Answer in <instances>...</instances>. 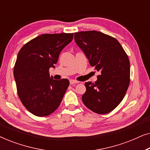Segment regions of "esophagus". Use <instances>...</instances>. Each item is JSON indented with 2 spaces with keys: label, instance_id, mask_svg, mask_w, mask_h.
Returning <instances> with one entry per match:
<instances>
[{
  "label": "esophagus",
  "instance_id": "34e87169",
  "mask_svg": "<svg viewBox=\"0 0 150 150\" xmlns=\"http://www.w3.org/2000/svg\"><path fill=\"white\" fill-rule=\"evenodd\" d=\"M69 83H70V85H74V84L79 83V81H75V80H70V81H69Z\"/></svg>",
  "mask_w": 150,
  "mask_h": 150
}]
</instances>
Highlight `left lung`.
Wrapping results in <instances>:
<instances>
[{
  "instance_id": "8db88e82",
  "label": "left lung",
  "mask_w": 150,
  "mask_h": 150,
  "mask_svg": "<svg viewBox=\"0 0 150 150\" xmlns=\"http://www.w3.org/2000/svg\"><path fill=\"white\" fill-rule=\"evenodd\" d=\"M74 40L91 66L100 72L95 83L87 82L82 96L84 104L98 114L117 106L130 83V61L115 38L96 30L74 33Z\"/></svg>"
}]
</instances>
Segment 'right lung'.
<instances>
[{"label":"right lung","mask_w":150,"mask_h":150,"mask_svg":"<svg viewBox=\"0 0 150 150\" xmlns=\"http://www.w3.org/2000/svg\"><path fill=\"white\" fill-rule=\"evenodd\" d=\"M74 33L42 34L24 45L18 54L13 75L22 103L38 117L52 113L60 105L69 81L50 78L60 52L73 40Z\"/></svg>","instance_id":"right-lung-1"}]
</instances>
